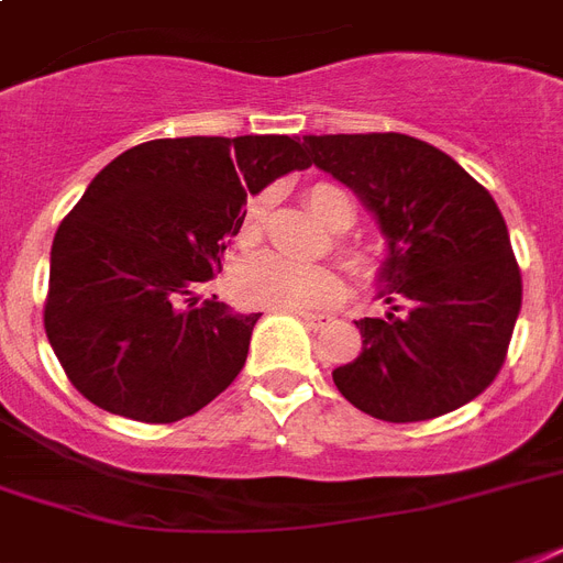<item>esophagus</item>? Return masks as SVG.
Instances as JSON below:
<instances>
[{"instance_id":"obj_1","label":"esophagus","mask_w":563,"mask_h":563,"mask_svg":"<svg viewBox=\"0 0 563 563\" xmlns=\"http://www.w3.org/2000/svg\"><path fill=\"white\" fill-rule=\"evenodd\" d=\"M295 316H298L307 327H312V330L330 324V316H324V312H295Z\"/></svg>"}]
</instances>
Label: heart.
Returning <instances> with one entry per match:
<instances>
[{
    "label": "heart",
    "instance_id": "heart-1",
    "mask_svg": "<svg viewBox=\"0 0 563 563\" xmlns=\"http://www.w3.org/2000/svg\"><path fill=\"white\" fill-rule=\"evenodd\" d=\"M309 207L330 224V228H347L353 219L351 198L333 184H312L307 189ZM265 203L268 195L251 198L242 216V239H256L265 221ZM347 263L356 274L374 272V256L362 247H347ZM233 289L239 300L247 307L263 309H321L330 307L342 295V280L330 265H309L289 260V256L263 251L242 260L233 274Z\"/></svg>",
    "mask_w": 563,
    "mask_h": 563
}]
</instances>
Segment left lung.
<instances>
[{"instance_id":"left-lung-1","label":"left lung","mask_w":563,"mask_h":563,"mask_svg":"<svg viewBox=\"0 0 563 563\" xmlns=\"http://www.w3.org/2000/svg\"><path fill=\"white\" fill-rule=\"evenodd\" d=\"M309 163L360 195L388 242L383 318L335 388L371 418L415 423L479 397L506 362L523 280L503 212L435 145L406 134L303 136Z\"/></svg>"}]
</instances>
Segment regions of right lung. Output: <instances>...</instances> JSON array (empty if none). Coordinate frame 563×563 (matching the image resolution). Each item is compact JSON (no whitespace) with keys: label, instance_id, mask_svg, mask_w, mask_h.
I'll use <instances>...</instances> for the list:
<instances>
[{"label":"right lung","instance_id":"right-lung-1","mask_svg":"<svg viewBox=\"0 0 563 563\" xmlns=\"http://www.w3.org/2000/svg\"><path fill=\"white\" fill-rule=\"evenodd\" d=\"M295 169H309L298 136H178L134 145L92 178L55 233L43 309L87 400L175 423L236 379L260 312L195 289L221 272L247 195Z\"/></svg>","mask_w":563,"mask_h":563}]
</instances>
